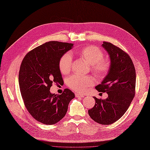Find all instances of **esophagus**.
I'll return each mask as SVG.
<instances>
[{
  "mask_svg": "<svg viewBox=\"0 0 150 150\" xmlns=\"http://www.w3.org/2000/svg\"><path fill=\"white\" fill-rule=\"evenodd\" d=\"M75 96H76V97H85V96H84V95L80 94V93H75Z\"/></svg>",
  "mask_w": 150,
  "mask_h": 150,
  "instance_id": "esophagus-1",
  "label": "esophagus"
}]
</instances>
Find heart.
Here are the masks:
<instances>
[{
  "mask_svg": "<svg viewBox=\"0 0 150 150\" xmlns=\"http://www.w3.org/2000/svg\"><path fill=\"white\" fill-rule=\"evenodd\" d=\"M76 54L90 65V69L98 78H103L107 74L110 67V62L104 59V53L99 47L88 46L76 51ZM72 65V58L69 53L64 54L59 61V69L62 74H67L70 72ZM94 79L74 74L67 80V85L78 92H84L88 87L93 85Z\"/></svg>",
  "mask_w": 150,
  "mask_h": 150,
  "instance_id": "b5f03b06",
  "label": "heart"
}]
</instances>
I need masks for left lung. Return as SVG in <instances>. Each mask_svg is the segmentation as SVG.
<instances>
[{
	"mask_svg": "<svg viewBox=\"0 0 150 150\" xmlns=\"http://www.w3.org/2000/svg\"><path fill=\"white\" fill-rule=\"evenodd\" d=\"M110 57V67L107 76L96 86L99 92H106L108 97L98 99L94 97L96 104L88 110L95 122L110 125L125 114L135 96L136 74L130 56L120 47L108 42L102 45Z\"/></svg>",
	"mask_w": 150,
	"mask_h": 150,
	"instance_id": "obj_1",
	"label": "left lung"
}]
</instances>
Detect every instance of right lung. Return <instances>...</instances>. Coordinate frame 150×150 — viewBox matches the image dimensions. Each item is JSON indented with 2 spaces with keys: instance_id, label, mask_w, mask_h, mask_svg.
<instances>
[{
  "instance_id": "right-lung-1",
  "label": "right lung",
  "mask_w": 150,
  "mask_h": 150,
  "mask_svg": "<svg viewBox=\"0 0 150 150\" xmlns=\"http://www.w3.org/2000/svg\"><path fill=\"white\" fill-rule=\"evenodd\" d=\"M72 46V43L46 42L29 52L20 65L18 81L24 104L33 118L45 125L62 119L75 97L68 88L61 95L50 91L53 83H64L59 61Z\"/></svg>"
}]
</instances>
